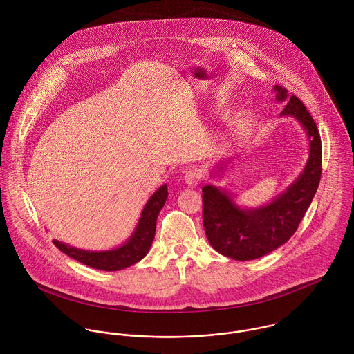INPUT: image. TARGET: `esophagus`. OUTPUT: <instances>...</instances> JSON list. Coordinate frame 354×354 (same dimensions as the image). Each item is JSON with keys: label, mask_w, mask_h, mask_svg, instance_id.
<instances>
[{"label": "esophagus", "mask_w": 354, "mask_h": 354, "mask_svg": "<svg viewBox=\"0 0 354 354\" xmlns=\"http://www.w3.org/2000/svg\"><path fill=\"white\" fill-rule=\"evenodd\" d=\"M200 180H201V174H200L198 169L192 168V169H189V171L185 172V182H186L189 186L196 187V186L200 183Z\"/></svg>", "instance_id": "34e87169"}]
</instances>
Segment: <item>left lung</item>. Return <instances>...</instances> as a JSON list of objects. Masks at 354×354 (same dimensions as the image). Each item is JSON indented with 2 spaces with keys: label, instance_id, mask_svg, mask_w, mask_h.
Returning <instances> with one entry per match:
<instances>
[{
  "label": "left lung",
  "instance_id": "1",
  "mask_svg": "<svg viewBox=\"0 0 354 354\" xmlns=\"http://www.w3.org/2000/svg\"><path fill=\"white\" fill-rule=\"evenodd\" d=\"M274 91L277 101L287 102L281 116L295 118L309 138V158L304 171L272 203L252 209L239 208L227 192L212 185L203 187L207 238L216 252L238 261L260 259L286 243L297 231L320 183L322 140L315 120L295 95L287 97L282 86L277 84Z\"/></svg>",
  "mask_w": 354,
  "mask_h": 354
}]
</instances>
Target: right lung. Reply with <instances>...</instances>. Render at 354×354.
Here are the masks:
<instances>
[{"instance_id": "right-lung-1", "label": "right lung", "mask_w": 354, "mask_h": 354, "mask_svg": "<svg viewBox=\"0 0 354 354\" xmlns=\"http://www.w3.org/2000/svg\"><path fill=\"white\" fill-rule=\"evenodd\" d=\"M167 197H168V189H167V185H162L147 200L142 211L140 221L136 227V231L131 234L129 241L116 249L104 250V252H90V250L73 248L56 239H53V243L55 246L59 248V250H62L73 260L95 270L119 271V270L131 267L133 264L138 263L147 254L151 246V242L154 239L157 216L161 211V208L164 207Z\"/></svg>"}]
</instances>
